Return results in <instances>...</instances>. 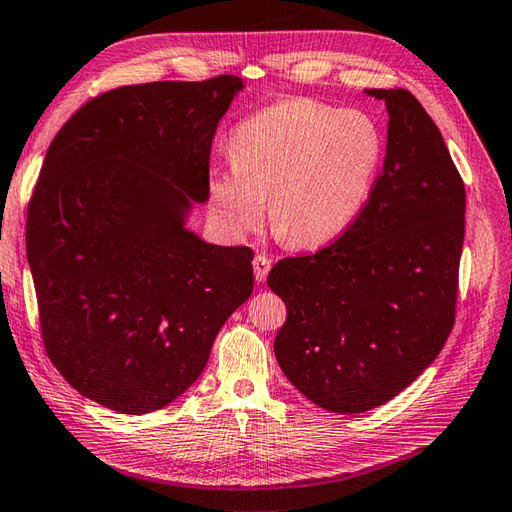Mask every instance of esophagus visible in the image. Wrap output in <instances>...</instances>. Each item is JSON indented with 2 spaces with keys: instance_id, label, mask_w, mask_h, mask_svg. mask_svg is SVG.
Instances as JSON below:
<instances>
[{
  "instance_id": "1",
  "label": "esophagus",
  "mask_w": 512,
  "mask_h": 512,
  "mask_svg": "<svg viewBox=\"0 0 512 512\" xmlns=\"http://www.w3.org/2000/svg\"><path fill=\"white\" fill-rule=\"evenodd\" d=\"M270 266H272V261H270V257H266V255H257V257L253 259L255 279H257L259 283H261V281H266L268 272H270Z\"/></svg>"
}]
</instances>
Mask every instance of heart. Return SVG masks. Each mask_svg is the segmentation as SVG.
<instances>
[{"instance_id": "obj_1", "label": "heart", "mask_w": 512, "mask_h": 512, "mask_svg": "<svg viewBox=\"0 0 512 512\" xmlns=\"http://www.w3.org/2000/svg\"><path fill=\"white\" fill-rule=\"evenodd\" d=\"M384 159L371 115L310 98L257 111L231 137L233 170L213 174L209 192L222 227L257 229L270 200V227L294 248H318L347 231L364 209Z\"/></svg>"}]
</instances>
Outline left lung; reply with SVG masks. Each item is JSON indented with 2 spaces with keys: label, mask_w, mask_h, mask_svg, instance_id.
Listing matches in <instances>:
<instances>
[{
  "label": "left lung",
  "mask_w": 512,
  "mask_h": 512,
  "mask_svg": "<svg viewBox=\"0 0 512 512\" xmlns=\"http://www.w3.org/2000/svg\"><path fill=\"white\" fill-rule=\"evenodd\" d=\"M386 102L384 170L336 242L272 266L288 318L275 355L296 390L329 412L373 410L441 353L456 320L465 183L441 130L406 89Z\"/></svg>",
  "instance_id": "8db88e82"
}]
</instances>
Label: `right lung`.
I'll use <instances>...</instances> for the list:
<instances>
[{
  "label": "right lung",
  "mask_w": 512,
  "mask_h": 512,
  "mask_svg": "<svg viewBox=\"0 0 512 512\" xmlns=\"http://www.w3.org/2000/svg\"><path fill=\"white\" fill-rule=\"evenodd\" d=\"M242 78L117 87L69 117L28 205L26 251L47 358L122 414L168 406L253 292V251L185 229Z\"/></svg>",
  "instance_id": "right-lung-1"
}]
</instances>
